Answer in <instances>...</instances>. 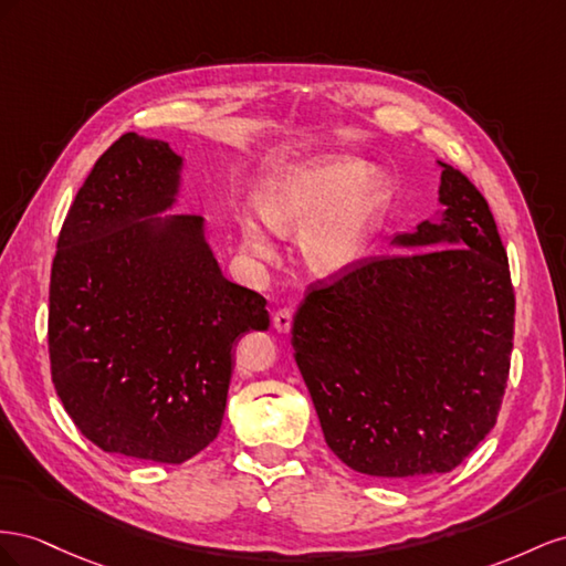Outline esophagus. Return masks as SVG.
Masks as SVG:
<instances>
[{
	"mask_svg": "<svg viewBox=\"0 0 566 566\" xmlns=\"http://www.w3.org/2000/svg\"><path fill=\"white\" fill-rule=\"evenodd\" d=\"M272 327L277 329V332H282V334H286L289 329H292V311L282 308V311L274 313L272 315Z\"/></svg>",
	"mask_w": 566,
	"mask_h": 566,
	"instance_id": "1",
	"label": "esophagus"
}]
</instances>
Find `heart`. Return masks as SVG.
<instances>
[{"label": "heart", "mask_w": 566, "mask_h": 566, "mask_svg": "<svg viewBox=\"0 0 566 566\" xmlns=\"http://www.w3.org/2000/svg\"><path fill=\"white\" fill-rule=\"evenodd\" d=\"M389 185L353 156H322L268 172L253 208L280 237H298V253L317 277H342L363 261L377 237ZM241 249L253 261H274V244L253 218L239 222Z\"/></svg>", "instance_id": "obj_1"}]
</instances>
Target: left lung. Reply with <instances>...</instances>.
Returning a JSON list of instances; mask_svg holds the SVG:
<instances>
[{
  "label": "left lung",
  "instance_id": "1",
  "mask_svg": "<svg viewBox=\"0 0 566 566\" xmlns=\"http://www.w3.org/2000/svg\"><path fill=\"white\" fill-rule=\"evenodd\" d=\"M441 166L433 220L391 241L396 253L313 286L292 344L332 453L350 470L446 474L495 427L514 292L486 199Z\"/></svg>",
  "mask_w": 566,
  "mask_h": 566
}]
</instances>
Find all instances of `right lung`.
<instances>
[{"instance_id":"right-lung-1","label":"right lung","mask_w":566,"mask_h":566,"mask_svg":"<svg viewBox=\"0 0 566 566\" xmlns=\"http://www.w3.org/2000/svg\"><path fill=\"white\" fill-rule=\"evenodd\" d=\"M185 158L127 133L63 222L50 284L52 379L106 453L180 464L222 424L232 348L265 332V298L224 277L201 216L177 203Z\"/></svg>"}]
</instances>
